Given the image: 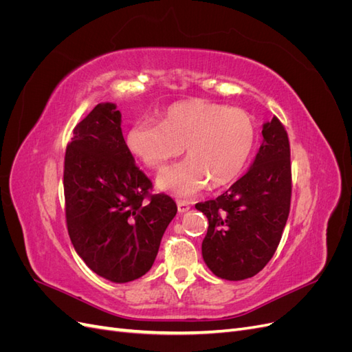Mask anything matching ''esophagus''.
Here are the masks:
<instances>
[{
  "label": "esophagus",
  "instance_id": "1",
  "mask_svg": "<svg viewBox=\"0 0 352 352\" xmlns=\"http://www.w3.org/2000/svg\"><path fill=\"white\" fill-rule=\"evenodd\" d=\"M189 202L186 201H177V211L180 212V214H184V212L189 211Z\"/></svg>",
  "mask_w": 352,
  "mask_h": 352
}]
</instances>
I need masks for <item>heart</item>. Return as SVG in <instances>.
Returning a JSON list of instances; mask_svg holds the SVG:
<instances>
[{
    "label": "heart",
    "instance_id": "heart-1",
    "mask_svg": "<svg viewBox=\"0 0 352 352\" xmlns=\"http://www.w3.org/2000/svg\"><path fill=\"white\" fill-rule=\"evenodd\" d=\"M126 145L150 168H160L186 151L184 163L164 168L155 186L180 198L197 195L208 182L214 188L236 180L257 145V129L251 117L238 109L206 100L173 104L162 124L135 122Z\"/></svg>",
    "mask_w": 352,
    "mask_h": 352
}]
</instances>
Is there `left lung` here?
Here are the masks:
<instances>
[{"label":"left lung","mask_w":352,"mask_h":352,"mask_svg":"<svg viewBox=\"0 0 352 352\" xmlns=\"http://www.w3.org/2000/svg\"><path fill=\"white\" fill-rule=\"evenodd\" d=\"M263 142L248 172L216 199L195 208L208 219L202 258L217 278H252L270 261L291 207L287 133L273 117L263 123Z\"/></svg>","instance_id":"8db88e82"}]
</instances>
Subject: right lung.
I'll use <instances>...</instances> for the list:
<instances>
[{
	"label": "right lung",
	"mask_w": 352,
	"mask_h": 352,
	"mask_svg": "<svg viewBox=\"0 0 352 352\" xmlns=\"http://www.w3.org/2000/svg\"><path fill=\"white\" fill-rule=\"evenodd\" d=\"M150 188L124 142L117 105H95L74 127L66 150V220L74 251L113 283L140 279L153 267L177 212L168 195L145 201Z\"/></svg>",
	"instance_id": "obj_1"
}]
</instances>
